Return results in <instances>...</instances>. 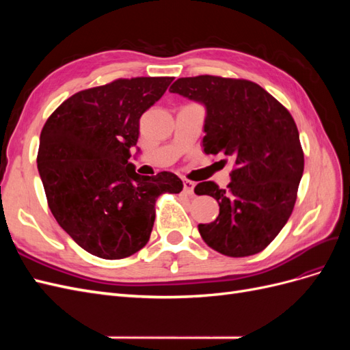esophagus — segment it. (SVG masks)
<instances>
[{
	"label": "esophagus",
	"instance_id": "esophagus-1",
	"mask_svg": "<svg viewBox=\"0 0 350 350\" xmlns=\"http://www.w3.org/2000/svg\"><path fill=\"white\" fill-rule=\"evenodd\" d=\"M194 187H196V184L193 181H188V179H184V193L185 194H188V196L194 194Z\"/></svg>",
	"mask_w": 350,
	"mask_h": 350
}]
</instances>
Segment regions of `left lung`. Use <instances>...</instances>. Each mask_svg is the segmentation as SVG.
<instances>
[{
    "label": "left lung",
    "instance_id": "left-lung-1",
    "mask_svg": "<svg viewBox=\"0 0 350 350\" xmlns=\"http://www.w3.org/2000/svg\"><path fill=\"white\" fill-rule=\"evenodd\" d=\"M169 92L206 108L204 153L235 161L228 189L213 181L194 188L196 194L219 203L216 220L198 225L201 238L228 257L262 251L288 221L304 174V152L292 115L248 80L183 77Z\"/></svg>",
    "mask_w": 350,
    "mask_h": 350
}]
</instances>
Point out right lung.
I'll return each instance as SVG.
<instances>
[{
	"mask_svg": "<svg viewBox=\"0 0 350 350\" xmlns=\"http://www.w3.org/2000/svg\"><path fill=\"white\" fill-rule=\"evenodd\" d=\"M174 77L120 79L72 94L40 133L38 171L58 225L92 256L120 260L142 250L156 198L178 194L172 172L144 176L129 161L142 115ZM139 150V147H137Z\"/></svg>",
	"mask_w": 350,
	"mask_h": 350,
	"instance_id": "obj_1",
	"label": "right lung"
}]
</instances>
